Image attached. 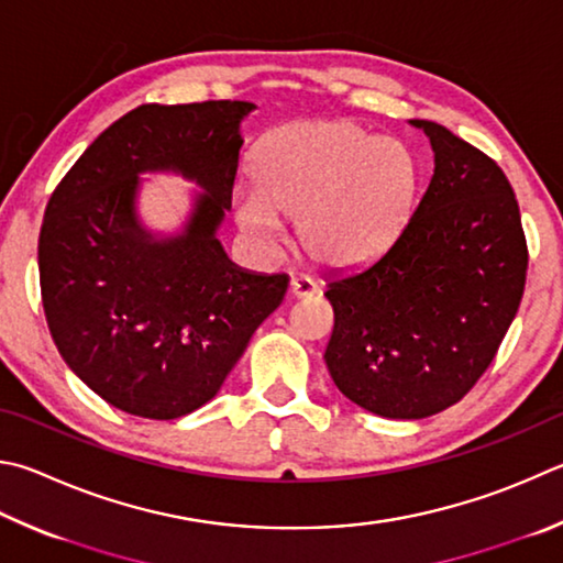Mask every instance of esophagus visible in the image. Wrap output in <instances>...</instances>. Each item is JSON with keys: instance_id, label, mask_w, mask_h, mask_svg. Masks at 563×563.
<instances>
[{"instance_id": "obj_1", "label": "esophagus", "mask_w": 563, "mask_h": 563, "mask_svg": "<svg viewBox=\"0 0 563 563\" xmlns=\"http://www.w3.org/2000/svg\"><path fill=\"white\" fill-rule=\"evenodd\" d=\"M317 292V283L312 278H305V275H298V278L290 280V295L292 298H312Z\"/></svg>"}]
</instances>
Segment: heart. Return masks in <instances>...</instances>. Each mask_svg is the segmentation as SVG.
Returning a JSON list of instances; mask_svg holds the SVG:
<instances>
[{
	"mask_svg": "<svg viewBox=\"0 0 563 563\" xmlns=\"http://www.w3.org/2000/svg\"><path fill=\"white\" fill-rule=\"evenodd\" d=\"M255 184L233 191L239 227L273 246L284 219L312 261H369L401 229L416 197V159L401 140L352 120H298L273 130L253 159Z\"/></svg>",
	"mask_w": 563,
	"mask_h": 563,
	"instance_id": "b5f03b06",
	"label": "heart"
}]
</instances>
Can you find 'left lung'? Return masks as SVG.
Instances as JSON below:
<instances>
[{
  "instance_id": "obj_1",
  "label": "left lung",
  "mask_w": 563,
  "mask_h": 563,
  "mask_svg": "<svg viewBox=\"0 0 563 563\" xmlns=\"http://www.w3.org/2000/svg\"><path fill=\"white\" fill-rule=\"evenodd\" d=\"M435 169L379 258L327 283L336 388L384 418L457 404L493 364L525 295L527 239L512 184L485 152L431 120Z\"/></svg>"
}]
</instances>
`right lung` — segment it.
<instances>
[{
  "instance_id": "right-lung-1",
  "label": "right lung",
  "mask_w": 563,
  "mask_h": 563,
  "mask_svg": "<svg viewBox=\"0 0 563 563\" xmlns=\"http://www.w3.org/2000/svg\"><path fill=\"white\" fill-rule=\"evenodd\" d=\"M246 100L140 106L100 132L48 199L38 278L51 336L78 379L120 411L172 421L211 401L288 275L236 268L217 239L231 209ZM142 170L208 191L179 238L139 227Z\"/></svg>"
}]
</instances>
